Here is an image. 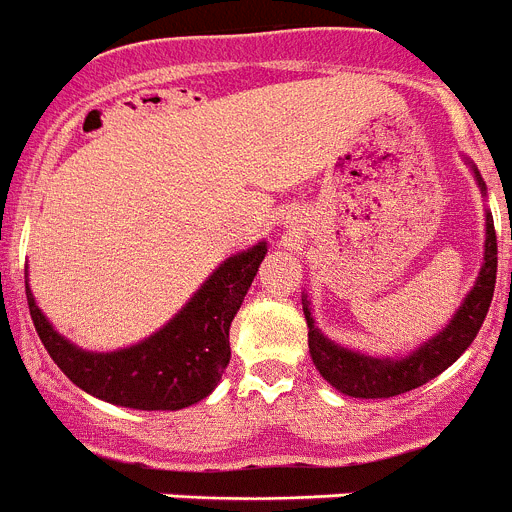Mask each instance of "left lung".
I'll use <instances>...</instances> for the list:
<instances>
[{
    "label": "left lung",
    "instance_id": "8db88e82",
    "mask_svg": "<svg viewBox=\"0 0 512 512\" xmlns=\"http://www.w3.org/2000/svg\"><path fill=\"white\" fill-rule=\"evenodd\" d=\"M476 173V170H474ZM476 181L484 183L476 173ZM512 238V233H510ZM497 279V235L492 225V214H487V243H484V266L476 279L474 290L466 295L464 305L458 308L453 321L425 342L417 352L401 360H381V357H368L352 349H344L339 344L329 342L321 331L313 326L310 310L305 305V321H308V349L313 357L318 373L336 388V391L355 396V399H391L399 393L419 388L422 383L432 381L435 375L451 368L458 357L464 355L469 344L474 342L484 318H487L489 303L495 295Z\"/></svg>",
    "mask_w": 512,
    "mask_h": 512
}]
</instances>
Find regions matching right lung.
<instances>
[{"label":"right lung","mask_w":512,"mask_h":512,"mask_svg":"<svg viewBox=\"0 0 512 512\" xmlns=\"http://www.w3.org/2000/svg\"><path fill=\"white\" fill-rule=\"evenodd\" d=\"M266 243L230 256L165 329L121 352H85L51 329L28 295L33 326L74 386L129 409H183L214 391L230 362V323L264 261Z\"/></svg>","instance_id":"add662e5"}]
</instances>
